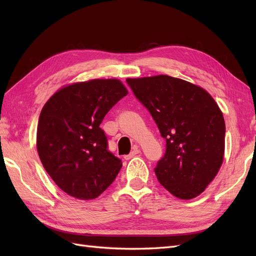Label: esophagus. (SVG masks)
Instances as JSON below:
<instances>
[{
	"label": "esophagus",
	"instance_id": "1",
	"mask_svg": "<svg viewBox=\"0 0 256 256\" xmlns=\"http://www.w3.org/2000/svg\"><path fill=\"white\" fill-rule=\"evenodd\" d=\"M138 152H140V150H138V146H136V147H134L132 152H131L129 154H126L125 159H126V160H129V159H131V158H134V157L136 156V154H138Z\"/></svg>",
	"mask_w": 256,
	"mask_h": 256
}]
</instances>
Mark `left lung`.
<instances>
[{"label":"left lung","mask_w":256,"mask_h":256,"mask_svg":"<svg viewBox=\"0 0 256 256\" xmlns=\"http://www.w3.org/2000/svg\"><path fill=\"white\" fill-rule=\"evenodd\" d=\"M126 82L166 142L157 180L178 198L198 196L223 161L226 122L218 104L205 90L166 74Z\"/></svg>","instance_id":"8db88e82"}]
</instances>
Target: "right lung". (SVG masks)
<instances>
[{
    "label": "right lung",
    "mask_w": 256,
    "mask_h": 256,
    "mask_svg": "<svg viewBox=\"0 0 256 256\" xmlns=\"http://www.w3.org/2000/svg\"><path fill=\"white\" fill-rule=\"evenodd\" d=\"M127 94L120 80L96 79L68 85L44 106L37 128L38 154L67 194L96 198L118 176L122 162L108 150L100 124Z\"/></svg>",
    "instance_id": "right-lung-1"
}]
</instances>
